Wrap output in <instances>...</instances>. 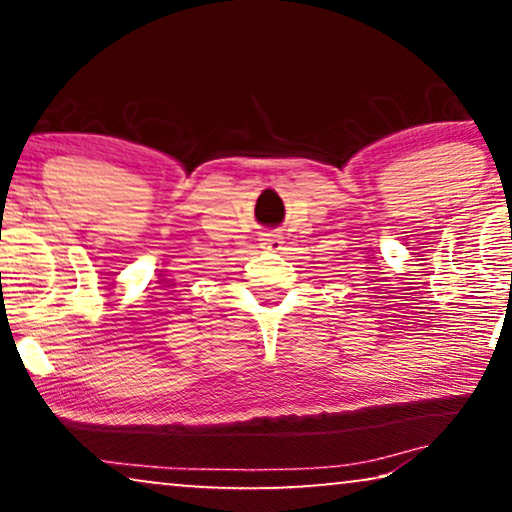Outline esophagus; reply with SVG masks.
<instances>
[{"label": "esophagus", "instance_id": "1", "mask_svg": "<svg viewBox=\"0 0 512 512\" xmlns=\"http://www.w3.org/2000/svg\"><path fill=\"white\" fill-rule=\"evenodd\" d=\"M261 247L270 249V251H279V249H282V237H279V235H263Z\"/></svg>", "mask_w": 512, "mask_h": 512}]
</instances>
